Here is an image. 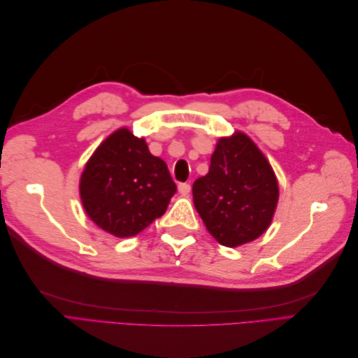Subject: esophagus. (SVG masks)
Segmentation results:
<instances>
[{
    "label": "esophagus",
    "mask_w": 358,
    "mask_h": 358,
    "mask_svg": "<svg viewBox=\"0 0 358 358\" xmlns=\"http://www.w3.org/2000/svg\"><path fill=\"white\" fill-rule=\"evenodd\" d=\"M178 189H179V192L182 194V196H188L189 191H191V185H189V183H179Z\"/></svg>",
    "instance_id": "obj_1"
}]
</instances>
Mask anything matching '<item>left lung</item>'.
<instances>
[{
    "instance_id": "left-lung-1",
    "label": "left lung",
    "mask_w": 358,
    "mask_h": 358,
    "mask_svg": "<svg viewBox=\"0 0 358 358\" xmlns=\"http://www.w3.org/2000/svg\"><path fill=\"white\" fill-rule=\"evenodd\" d=\"M192 197L216 242L234 248L255 241L267 230L279 188L262 150L237 131L216 143L209 173L194 182Z\"/></svg>"
}]
</instances>
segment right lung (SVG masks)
Returning <instances> with one entry per match:
<instances>
[{
    "label": "right lung",
    "mask_w": 358,
    "mask_h": 358,
    "mask_svg": "<svg viewBox=\"0 0 358 358\" xmlns=\"http://www.w3.org/2000/svg\"><path fill=\"white\" fill-rule=\"evenodd\" d=\"M86 215L116 237H131L164 215L175 196L167 164L149 152L145 138L121 128L86 162L80 178Z\"/></svg>",
    "instance_id": "obj_1"
}]
</instances>
